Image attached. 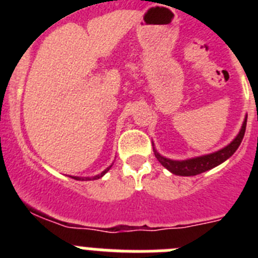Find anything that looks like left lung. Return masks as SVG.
Wrapping results in <instances>:
<instances>
[{
  "instance_id": "left-lung-1",
  "label": "left lung",
  "mask_w": 258,
  "mask_h": 258,
  "mask_svg": "<svg viewBox=\"0 0 258 258\" xmlns=\"http://www.w3.org/2000/svg\"><path fill=\"white\" fill-rule=\"evenodd\" d=\"M245 126H247V117L244 118L240 132H239L238 136L235 137V140L232 141L230 145H227L226 147H223L220 151H216L213 152V154H208L199 157H192V159H187V160H170V159H166V157L161 156L155 149L154 154L155 156H156L157 160L160 161L161 165L165 166L166 169L169 170V172H172L173 174L186 175V177H187V175L200 174V173L207 172V170L212 169L214 166L222 164L223 161H226L227 159L238 150V147L241 143V140H243V137H244Z\"/></svg>"
}]
</instances>
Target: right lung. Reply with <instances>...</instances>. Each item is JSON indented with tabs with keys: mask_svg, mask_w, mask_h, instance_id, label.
<instances>
[{
	"mask_svg": "<svg viewBox=\"0 0 258 258\" xmlns=\"http://www.w3.org/2000/svg\"><path fill=\"white\" fill-rule=\"evenodd\" d=\"M111 166H112V165H109L108 168H107V169H104L103 172L101 173V174L94 175V177H93V179H98V178H101V177H103V175L106 174L107 172H108V170H109V168H111ZM72 178H75V179H90V178H89V177H86V178H84V177H72Z\"/></svg>",
	"mask_w": 258,
	"mask_h": 258,
	"instance_id": "obj_1",
	"label": "right lung"
}]
</instances>
